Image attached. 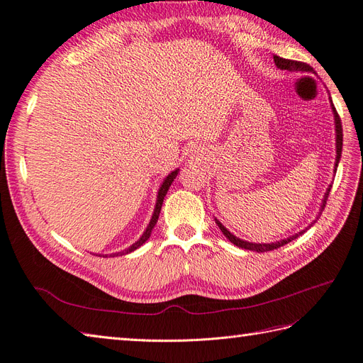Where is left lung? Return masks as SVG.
<instances>
[{"label":"left lung","mask_w":363,"mask_h":363,"mask_svg":"<svg viewBox=\"0 0 363 363\" xmlns=\"http://www.w3.org/2000/svg\"><path fill=\"white\" fill-rule=\"evenodd\" d=\"M274 62H276L277 68H280V69H283V71H291V72H312V71H313V69L309 67V65L304 63V62L288 60V59H283V57H279V56H274ZM332 108H333V115H335V130H336V163H335V172H336L337 163H339V160H340V152H342V124H340V118H339V115H337V112H336V108H335L333 103H332ZM330 189H332V184L328 186V189H327V192H325V195H324V200H323V204H321V212H323V208L325 207V203H327V199H328V194H330ZM215 221H216L219 230H221V232L224 233V236L230 240V242L235 244V245L239 247V248H245V250L257 251V252H265V251L277 250V248L283 247L284 244H288V242H291V240L298 238L300 235L306 233V230L309 228L311 225H313V223H315V221H313L306 230H301V232H298L296 235H292V236H289V238H286V239L277 240V242H272V244H252V242H247V240L239 239V238H236L235 235L230 233L228 230H227L221 223L218 221V219H215Z\"/></svg>","instance_id":"1"}]
</instances>
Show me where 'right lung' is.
Listing matches in <instances>:
<instances>
[{"instance_id": "add662e5", "label": "right lung", "mask_w": 363, "mask_h": 363, "mask_svg": "<svg viewBox=\"0 0 363 363\" xmlns=\"http://www.w3.org/2000/svg\"><path fill=\"white\" fill-rule=\"evenodd\" d=\"M177 174H179V169H175V171H172L167 179H164V182L162 183V186H160V189H159V195H157V203H156V207H155V213H152V216H151V221H150V224H148V227H147V230L144 232V235L140 236V239L139 240H136V242L131 245V247H128L127 250H124V251H121V252H116V255H113V256H123V255H128V252H131V251H135L136 248H139L142 244H145V240L151 236V230L155 228V225H156V223H157V219H159V213H160V208H162V204H163V199H164V195H167V192H168V189H169V186H171V183L174 182V179L177 177ZM107 256V255H106ZM104 256V257H106Z\"/></svg>"}]
</instances>
